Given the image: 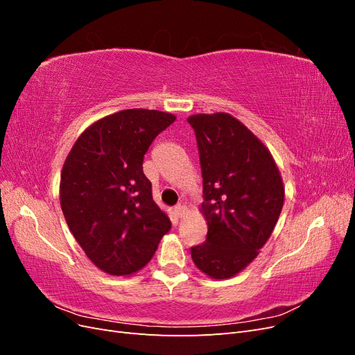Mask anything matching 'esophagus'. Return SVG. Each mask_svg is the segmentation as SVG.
Here are the masks:
<instances>
[{"instance_id": "1", "label": "esophagus", "mask_w": 355, "mask_h": 355, "mask_svg": "<svg viewBox=\"0 0 355 355\" xmlns=\"http://www.w3.org/2000/svg\"><path fill=\"white\" fill-rule=\"evenodd\" d=\"M188 211V209L185 207V206H182V204H178V206L175 207V213H176V216L178 218H182L184 216V214Z\"/></svg>"}]
</instances>
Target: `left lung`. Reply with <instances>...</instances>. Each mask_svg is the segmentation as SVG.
I'll use <instances>...</instances> for the list:
<instances>
[{
  "instance_id": "1",
  "label": "left lung",
  "mask_w": 355,
  "mask_h": 355,
  "mask_svg": "<svg viewBox=\"0 0 355 355\" xmlns=\"http://www.w3.org/2000/svg\"><path fill=\"white\" fill-rule=\"evenodd\" d=\"M202 175L201 213L207 237L191 247L206 275L225 280L243 271L265 245L284 202L283 179L268 148L227 112L188 118Z\"/></svg>"
}]
</instances>
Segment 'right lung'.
<instances>
[{
  "label": "right lung",
  "instance_id": "add662e5",
  "mask_svg": "<svg viewBox=\"0 0 355 355\" xmlns=\"http://www.w3.org/2000/svg\"><path fill=\"white\" fill-rule=\"evenodd\" d=\"M176 116L124 110L85 128L60 175V207L89 259L106 274L130 275L151 261L171 223L153 200L144 155Z\"/></svg>",
  "mask_w": 355,
  "mask_h": 355
}]
</instances>
